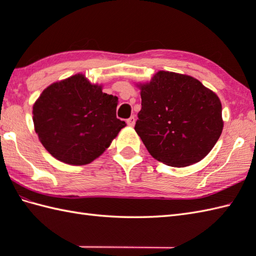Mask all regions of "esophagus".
<instances>
[{"instance_id":"1","label":"esophagus","mask_w":256,"mask_h":256,"mask_svg":"<svg viewBox=\"0 0 256 256\" xmlns=\"http://www.w3.org/2000/svg\"><path fill=\"white\" fill-rule=\"evenodd\" d=\"M135 121H136V120H135V116H131L126 120V123L128 125H130V126H134Z\"/></svg>"}]
</instances>
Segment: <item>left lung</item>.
<instances>
[{
  "label": "left lung",
  "mask_w": 256,
  "mask_h": 256,
  "mask_svg": "<svg viewBox=\"0 0 256 256\" xmlns=\"http://www.w3.org/2000/svg\"><path fill=\"white\" fill-rule=\"evenodd\" d=\"M136 86L142 108L134 128L155 160L184 167L210 153L224 130L214 91L192 76L164 70Z\"/></svg>",
  "instance_id": "left-lung-1"
}]
</instances>
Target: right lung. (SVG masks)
Segmentation results:
<instances>
[{"mask_svg":"<svg viewBox=\"0 0 256 256\" xmlns=\"http://www.w3.org/2000/svg\"><path fill=\"white\" fill-rule=\"evenodd\" d=\"M118 96L103 94L82 74L54 82L32 106V122L40 143L56 160L86 165L103 154L121 128Z\"/></svg>","mask_w":256,"mask_h":256,"instance_id":"right-lung-1","label":"right lung"}]
</instances>
